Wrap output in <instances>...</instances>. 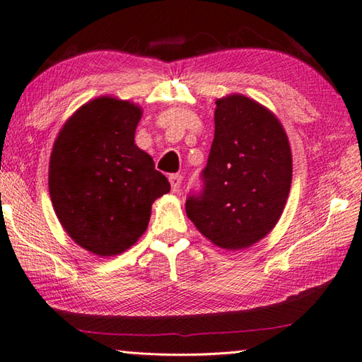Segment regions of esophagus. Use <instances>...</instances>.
<instances>
[{
    "instance_id": "1",
    "label": "esophagus",
    "mask_w": 362,
    "mask_h": 362,
    "mask_svg": "<svg viewBox=\"0 0 362 362\" xmlns=\"http://www.w3.org/2000/svg\"><path fill=\"white\" fill-rule=\"evenodd\" d=\"M168 181H170V186H172V190L173 192H180V187H181V182H182V176L181 175H170V178H168Z\"/></svg>"
}]
</instances>
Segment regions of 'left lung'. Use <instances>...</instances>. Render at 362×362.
<instances>
[{
	"mask_svg": "<svg viewBox=\"0 0 362 362\" xmlns=\"http://www.w3.org/2000/svg\"><path fill=\"white\" fill-rule=\"evenodd\" d=\"M203 192L186 214L206 239L243 250L264 239L284 211L292 182L289 139L270 109L240 93L216 100Z\"/></svg>",
	"mask_w": 362,
	"mask_h": 362,
	"instance_id": "obj_1",
	"label": "left lung"
}]
</instances>
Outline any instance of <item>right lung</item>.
<instances>
[{
  "mask_svg": "<svg viewBox=\"0 0 362 362\" xmlns=\"http://www.w3.org/2000/svg\"><path fill=\"white\" fill-rule=\"evenodd\" d=\"M142 114L128 100L93 98L69 117L51 151L48 187L59 222L100 257L134 245L154 200L170 192L153 158L134 142Z\"/></svg>",
  "mask_w": 362,
  "mask_h": 362,
  "instance_id": "add662e5",
  "label": "right lung"
}]
</instances>
